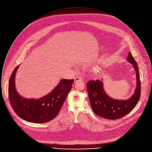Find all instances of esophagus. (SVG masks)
<instances>
[{
	"mask_svg": "<svg viewBox=\"0 0 152 152\" xmlns=\"http://www.w3.org/2000/svg\"><path fill=\"white\" fill-rule=\"evenodd\" d=\"M83 79H83V77L82 76H77V77H76L75 78V83H76V82H77L78 81H82V80H83Z\"/></svg>",
	"mask_w": 152,
	"mask_h": 152,
	"instance_id": "34e87169",
	"label": "esophagus"
}]
</instances>
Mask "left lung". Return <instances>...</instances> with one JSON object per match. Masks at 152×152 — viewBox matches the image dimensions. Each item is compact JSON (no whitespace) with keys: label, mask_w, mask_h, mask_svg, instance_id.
<instances>
[{"label":"left lung","mask_w":152,"mask_h":152,"mask_svg":"<svg viewBox=\"0 0 152 152\" xmlns=\"http://www.w3.org/2000/svg\"><path fill=\"white\" fill-rule=\"evenodd\" d=\"M127 60L133 65L136 72L137 87L133 96L126 100L112 99L107 94L103 88L102 80H89L87 84V91L91 107L94 113L102 118L116 120L126 116L134 108L141 96V81L137 63L129 52Z\"/></svg>","instance_id":"1"}]
</instances>
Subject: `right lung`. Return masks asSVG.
I'll list each match as a JSON object with an SVG mask.
<instances>
[{"instance_id":"right-lung-1","label":"right lung","mask_w":152,"mask_h":152,"mask_svg":"<svg viewBox=\"0 0 152 152\" xmlns=\"http://www.w3.org/2000/svg\"><path fill=\"white\" fill-rule=\"evenodd\" d=\"M19 65L12 73L8 84V98L16 114L30 123H45L58 116L72 88L74 79H62L50 94L39 99H27L16 92L15 76Z\"/></svg>"}]
</instances>
